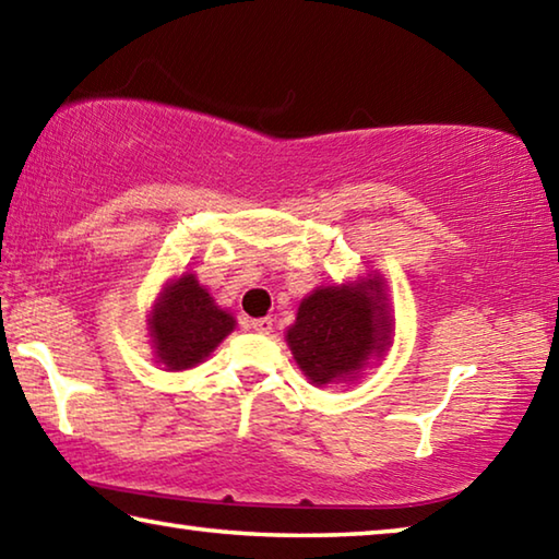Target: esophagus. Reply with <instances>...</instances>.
Segmentation results:
<instances>
[{
    "instance_id": "34e87169",
    "label": "esophagus",
    "mask_w": 559,
    "mask_h": 559,
    "mask_svg": "<svg viewBox=\"0 0 559 559\" xmlns=\"http://www.w3.org/2000/svg\"><path fill=\"white\" fill-rule=\"evenodd\" d=\"M251 328L257 330L259 335H271L273 333V320L271 318H257V320H251Z\"/></svg>"
}]
</instances>
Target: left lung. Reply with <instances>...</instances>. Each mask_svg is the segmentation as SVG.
<instances>
[{
  "label": "left lung",
  "instance_id": "8db88e82",
  "mask_svg": "<svg viewBox=\"0 0 559 559\" xmlns=\"http://www.w3.org/2000/svg\"><path fill=\"white\" fill-rule=\"evenodd\" d=\"M392 306L386 281L372 271L357 281L318 286L300 300L286 330L293 359L316 386L355 382L392 347Z\"/></svg>",
  "mask_w": 559,
  "mask_h": 559
}]
</instances>
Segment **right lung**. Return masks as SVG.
Masks as SVG:
<instances>
[{
	"mask_svg": "<svg viewBox=\"0 0 559 559\" xmlns=\"http://www.w3.org/2000/svg\"><path fill=\"white\" fill-rule=\"evenodd\" d=\"M234 328L236 318L216 306L210 288L192 271L165 283L147 318L155 362L167 372L202 365Z\"/></svg>",
	"mask_w": 559,
	"mask_h": 559,
	"instance_id": "right-lung-1",
	"label": "right lung"
}]
</instances>
